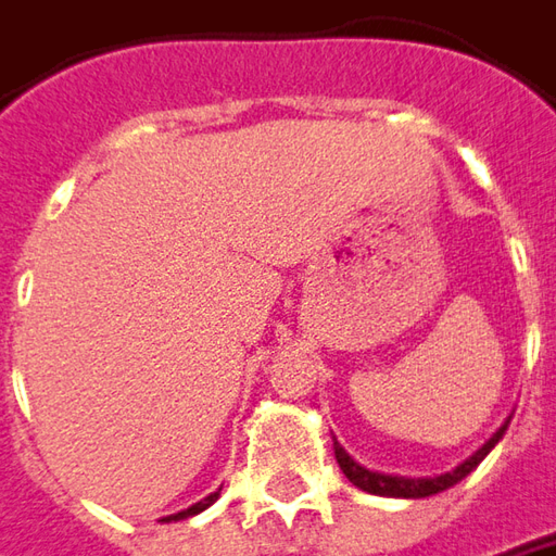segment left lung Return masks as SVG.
<instances>
[{
  "mask_svg": "<svg viewBox=\"0 0 556 556\" xmlns=\"http://www.w3.org/2000/svg\"><path fill=\"white\" fill-rule=\"evenodd\" d=\"M511 422V419H508ZM508 422L495 431L490 441L480 446L475 456H468V459L462 462L459 468H453V471H446L441 478H391V475H379V471H370V468H364V465H357L337 441H333V453H337L339 468H342V475L355 483L357 490H364V493H374V495H389V498H426V495L443 493V490H450V486H456L462 478H468L475 468H478L480 462L486 459V453L493 450L495 443L502 441V434L508 431Z\"/></svg>",
  "mask_w": 556,
  "mask_h": 556,
  "instance_id": "obj_1",
  "label": "left lung"
}]
</instances>
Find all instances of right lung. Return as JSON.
Here are the masks:
<instances>
[{
    "label": "right lung",
    "instance_id": "obj_1",
    "mask_svg": "<svg viewBox=\"0 0 556 556\" xmlns=\"http://www.w3.org/2000/svg\"><path fill=\"white\" fill-rule=\"evenodd\" d=\"M217 498H219V490H217V493H211V495H207V498H201V502H195V505H192V508H186V511H180V514H170V517H165V523H170V520H182V517H192V514L204 511V508H211V505H214V502H217Z\"/></svg>",
    "mask_w": 556,
    "mask_h": 556
}]
</instances>
